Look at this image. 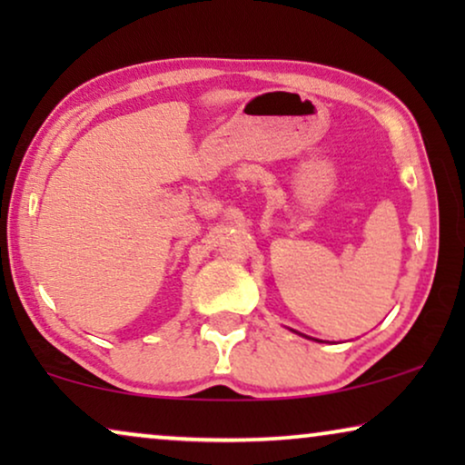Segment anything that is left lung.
<instances>
[{
    "instance_id": "1",
    "label": "left lung",
    "mask_w": 465,
    "mask_h": 465,
    "mask_svg": "<svg viewBox=\"0 0 465 465\" xmlns=\"http://www.w3.org/2000/svg\"><path fill=\"white\" fill-rule=\"evenodd\" d=\"M292 332H296V330H292ZM296 334H301V332H296ZM301 336H304V334H301ZM307 339H311V336H307ZM311 341H317V339H311ZM322 342V341H320Z\"/></svg>"
}]
</instances>
